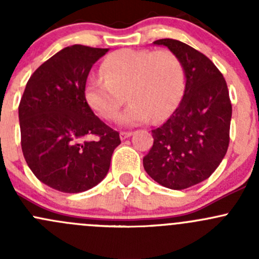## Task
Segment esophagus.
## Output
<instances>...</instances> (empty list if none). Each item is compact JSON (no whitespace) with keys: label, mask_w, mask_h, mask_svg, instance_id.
I'll list each match as a JSON object with an SVG mask.
<instances>
[{"label":"esophagus","mask_w":259,"mask_h":259,"mask_svg":"<svg viewBox=\"0 0 259 259\" xmlns=\"http://www.w3.org/2000/svg\"><path fill=\"white\" fill-rule=\"evenodd\" d=\"M129 137H132V133H130V132H121V133H120V139H121V140L127 139Z\"/></svg>","instance_id":"esophagus-1"}]
</instances>
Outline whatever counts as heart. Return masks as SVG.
Returning <instances> with one entry per match:
<instances>
[{
	"label": "heart",
	"mask_w": 259,
	"mask_h": 259,
	"mask_svg": "<svg viewBox=\"0 0 259 259\" xmlns=\"http://www.w3.org/2000/svg\"><path fill=\"white\" fill-rule=\"evenodd\" d=\"M183 89L182 65L170 51L125 49L106 57L101 75L86 81L83 94L99 116L115 120L126 92L132 103L120 116V124L135 126L168 116L179 104Z\"/></svg>",
	"instance_id": "1"
}]
</instances>
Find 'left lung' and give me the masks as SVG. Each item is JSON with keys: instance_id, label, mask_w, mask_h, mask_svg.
I'll return each mask as SVG.
<instances>
[{"instance_id": "1", "label": "left lung", "mask_w": 259, "mask_h": 259, "mask_svg": "<svg viewBox=\"0 0 259 259\" xmlns=\"http://www.w3.org/2000/svg\"><path fill=\"white\" fill-rule=\"evenodd\" d=\"M176 55L185 76L184 95L171 116L151 130L154 144L143 159L151 179L180 190L208 179L223 160L229 144L232 104L215 65L182 41L161 38Z\"/></svg>"}]
</instances>
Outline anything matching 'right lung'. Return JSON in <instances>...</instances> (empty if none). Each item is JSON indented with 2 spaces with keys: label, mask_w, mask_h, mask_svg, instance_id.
<instances>
[{
  "label": "right lung",
  "mask_w": 259,
  "mask_h": 259,
  "mask_svg": "<svg viewBox=\"0 0 259 259\" xmlns=\"http://www.w3.org/2000/svg\"><path fill=\"white\" fill-rule=\"evenodd\" d=\"M109 49L72 45L44 62L27 81L18 106L21 146L28 168L52 189L80 193L108 174L119 133L85 100L93 65ZM96 136L95 141L88 138Z\"/></svg>",
  "instance_id": "add662e5"
}]
</instances>
